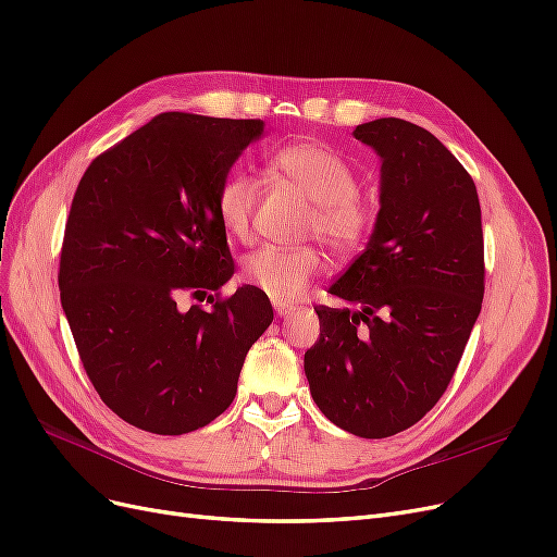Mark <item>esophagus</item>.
<instances>
[{"label": "esophagus", "mask_w": 557, "mask_h": 557, "mask_svg": "<svg viewBox=\"0 0 557 557\" xmlns=\"http://www.w3.org/2000/svg\"><path fill=\"white\" fill-rule=\"evenodd\" d=\"M275 312H277V317H292V314H296V307L284 305V302H275Z\"/></svg>", "instance_id": "esophagus-1"}]
</instances>
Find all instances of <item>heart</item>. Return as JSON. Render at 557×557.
<instances>
[{"mask_svg": "<svg viewBox=\"0 0 557 557\" xmlns=\"http://www.w3.org/2000/svg\"><path fill=\"white\" fill-rule=\"evenodd\" d=\"M268 168L312 201L302 234L319 238L339 257L358 252L374 230V209L358 193L356 170L339 153L319 141H294L275 151ZM259 201V183L245 172L224 176L215 195L222 230L236 240H250ZM317 247L265 245L243 261V280L273 302H296L321 273Z\"/></svg>", "mask_w": 557, "mask_h": 557, "instance_id": "heart-1", "label": "heart"}]
</instances>
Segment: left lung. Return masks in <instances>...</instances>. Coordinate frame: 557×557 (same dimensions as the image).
<instances>
[{
    "label": "left lung",
    "instance_id": "1",
    "mask_svg": "<svg viewBox=\"0 0 557 557\" xmlns=\"http://www.w3.org/2000/svg\"><path fill=\"white\" fill-rule=\"evenodd\" d=\"M381 156V211L364 252L331 286L358 310L314 307L305 374L321 413L387 438L420 422L455 376L484 298L482 211L472 176L429 131L362 123Z\"/></svg>",
    "mask_w": 557,
    "mask_h": 557
}]
</instances>
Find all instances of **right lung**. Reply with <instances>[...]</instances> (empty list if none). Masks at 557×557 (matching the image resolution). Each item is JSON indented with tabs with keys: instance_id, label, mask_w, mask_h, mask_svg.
Masks as SVG:
<instances>
[{
	"instance_id": "obj_1",
	"label": "right lung",
	"mask_w": 557,
	"mask_h": 557,
	"mask_svg": "<svg viewBox=\"0 0 557 557\" xmlns=\"http://www.w3.org/2000/svg\"><path fill=\"white\" fill-rule=\"evenodd\" d=\"M261 119L164 112L91 160L59 257V292L82 367L128 424L181 436L236 397L250 346L273 321L257 286L234 275L215 195ZM211 308L181 311L177 300Z\"/></svg>"
}]
</instances>
